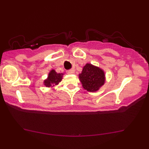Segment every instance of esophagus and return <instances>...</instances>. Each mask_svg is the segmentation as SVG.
<instances>
[{
	"label": "esophagus",
	"mask_w": 149,
	"mask_h": 149,
	"mask_svg": "<svg viewBox=\"0 0 149 149\" xmlns=\"http://www.w3.org/2000/svg\"><path fill=\"white\" fill-rule=\"evenodd\" d=\"M66 73L68 74H73L74 73V70H68L66 71Z\"/></svg>",
	"instance_id": "34e87169"
}]
</instances>
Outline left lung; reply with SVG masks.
<instances>
[{"label": "left lung", "instance_id": "obj_1", "mask_svg": "<svg viewBox=\"0 0 149 149\" xmlns=\"http://www.w3.org/2000/svg\"><path fill=\"white\" fill-rule=\"evenodd\" d=\"M79 78L83 87L89 92L97 91L105 83L104 71L91 64L85 65Z\"/></svg>", "mask_w": 149, "mask_h": 149}]
</instances>
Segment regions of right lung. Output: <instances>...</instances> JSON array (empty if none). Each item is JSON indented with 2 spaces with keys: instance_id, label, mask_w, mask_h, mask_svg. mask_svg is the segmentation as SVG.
Instances as JSON below:
<instances>
[{
  "instance_id": "add662e5",
  "label": "right lung",
  "mask_w": 149,
  "mask_h": 149,
  "mask_svg": "<svg viewBox=\"0 0 149 149\" xmlns=\"http://www.w3.org/2000/svg\"><path fill=\"white\" fill-rule=\"evenodd\" d=\"M63 75V74H58L54 70H52L49 72L47 79L44 81V85L47 87L55 86L61 81Z\"/></svg>"
}]
</instances>
